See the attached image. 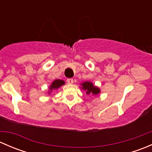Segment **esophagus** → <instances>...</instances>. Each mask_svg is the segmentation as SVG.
Masks as SVG:
<instances>
[{
  "label": "esophagus",
  "instance_id": "esophagus-1",
  "mask_svg": "<svg viewBox=\"0 0 152 152\" xmlns=\"http://www.w3.org/2000/svg\"><path fill=\"white\" fill-rule=\"evenodd\" d=\"M67 82L68 84H73V79H67Z\"/></svg>",
  "mask_w": 152,
  "mask_h": 152
}]
</instances>
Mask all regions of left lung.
Here are the masks:
<instances>
[{
	"mask_svg": "<svg viewBox=\"0 0 152 152\" xmlns=\"http://www.w3.org/2000/svg\"><path fill=\"white\" fill-rule=\"evenodd\" d=\"M82 89L86 90V93L87 94H93V95H97L99 93L100 90L98 87H95L91 82H85L82 84Z\"/></svg>",
	"mask_w": 152,
	"mask_h": 152,
	"instance_id": "left-lung-1",
	"label": "left lung"
}]
</instances>
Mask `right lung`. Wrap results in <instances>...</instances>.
Wrapping results in <instances>:
<instances>
[{"mask_svg":"<svg viewBox=\"0 0 152 152\" xmlns=\"http://www.w3.org/2000/svg\"><path fill=\"white\" fill-rule=\"evenodd\" d=\"M65 85V82L63 80H60V79H56L54 82L52 83V85H50V90H56V89H58L59 87H61L62 85Z\"/></svg>","mask_w":152,"mask_h":152,"instance_id":"obj_1","label":"right lung"}]
</instances>
